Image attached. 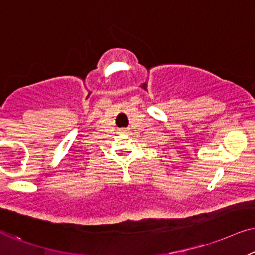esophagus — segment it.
I'll list each match as a JSON object with an SVG mask.
<instances>
[{"mask_svg": "<svg viewBox=\"0 0 255 255\" xmlns=\"http://www.w3.org/2000/svg\"><path fill=\"white\" fill-rule=\"evenodd\" d=\"M122 130H125V129H122Z\"/></svg>", "mask_w": 255, "mask_h": 255, "instance_id": "obj_1", "label": "esophagus"}]
</instances>
